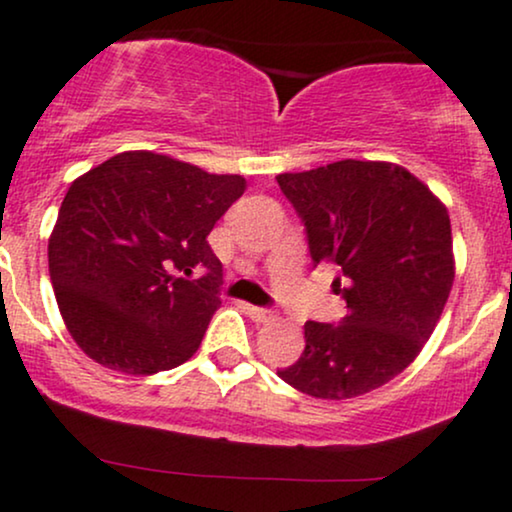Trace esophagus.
Wrapping results in <instances>:
<instances>
[{
    "mask_svg": "<svg viewBox=\"0 0 512 512\" xmlns=\"http://www.w3.org/2000/svg\"><path fill=\"white\" fill-rule=\"evenodd\" d=\"M245 313H248L255 322H269L274 313L269 308H260V305H245Z\"/></svg>",
    "mask_w": 512,
    "mask_h": 512,
    "instance_id": "1",
    "label": "esophagus"
}]
</instances>
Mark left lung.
<instances>
[{"label": "left lung", "instance_id": "left-lung-1", "mask_svg": "<svg viewBox=\"0 0 512 512\" xmlns=\"http://www.w3.org/2000/svg\"><path fill=\"white\" fill-rule=\"evenodd\" d=\"M305 228L313 267H337L339 325L305 322L301 358L279 378L320 399L390 383L414 361L448 301V209L395 163L346 161L276 178Z\"/></svg>", "mask_w": 512, "mask_h": 512}]
</instances>
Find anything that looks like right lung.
<instances>
[{
	"label": "right lung",
	"mask_w": 512,
	"mask_h": 512,
	"mask_svg": "<svg viewBox=\"0 0 512 512\" xmlns=\"http://www.w3.org/2000/svg\"><path fill=\"white\" fill-rule=\"evenodd\" d=\"M243 192L240 175L151 151L117 154L72 182L48 262L64 325L86 356L151 375L195 354L221 305L223 269L207 236Z\"/></svg>",
	"instance_id": "add662e5"
}]
</instances>
